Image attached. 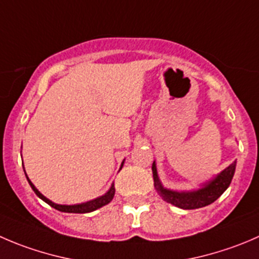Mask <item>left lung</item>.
<instances>
[{
  "label": "left lung",
  "instance_id": "1",
  "mask_svg": "<svg viewBox=\"0 0 259 259\" xmlns=\"http://www.w3.org/2000/svg\"><path fill=\"white\" fill-rule=\"evenodd\" d=\"M235 165H237V162L232 163L229 167H227L223 172H220L217 177L210 180L209 182L204 183L201 188L195 191H182V192H178V191L167 190V188L163 187L159 181V177H158L155 162H153L152 165L153 180H154L155 190L158 191V193H159L165 202H169V204L185 210L200 209V207L212 204L229 187L235 172Z\"/></svg>",
  "mask_w": 259,
  "mask_h": 259
}]
</instances>
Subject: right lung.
<instances>
[{"label": "right lung", "mask_w": 259, "mask_h": 259, "mask_svg": "<svg viewBox=\"0 0 259 259\" xmlns=\"http://www.w3.org/2000/svg\"><path fill=\"white\" fill-rule=\"evenodd\" d=\"M122 164H124V160H122V163H121V167H122ZM121 167H120V169H121ZM25 176H26V173H25ZM26 178H27V181H29L31 188L34 190V192L36 193V196L39 197V199H41L42 201L47 202L48 205H50V206L54 207L55 210H59V211H62V212L84 214V212L95 211V210L100 209V207H102V206H105V205L109 204V202L114 199V195H115V187H114V183H112L111 187H110V190L107 191L105 195H102V196L97 197V199H95V200H91V201L82 202V204H77V205H59V204H54V202L50 201L49 199H47L44 195H41V193L37 191V188L32 185V182L29 180V177H27V176H26Z\"/></svg>", "instance_id": "right-lung-1"}]
</instances>
